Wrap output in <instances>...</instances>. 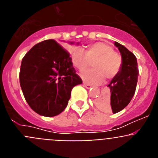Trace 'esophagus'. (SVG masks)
Instances as JSON below:
<instances>
[{
	"instance_id": "obj_1",
	"label": "esophagus",
	"mask_w": 158,
	"mask_h": 158,
	"mask_svg": "<svg viewBox=\"0 0 158 158\" xmlns=\"http://www.w3.org/2000/svg\"><path fill=\"white\" fill-rule=\"evenodd\" d=\"M83 85L85 86V87L86 89H90L92 87H93V86H92L91 85H89V84H85V83H84Z\"/></svg>"
}]
</instances>
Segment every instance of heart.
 Instances as JSON below:
<instances>
[{"label": "heart", "mask_w": 158, "mask_h": 158, "mask_svg": "<svg viewBox=\"0 0 158 158\" xmlns=\"http://www.w3.org/2000/svg\"><path fill=\"white\" fill-rule=\"evenodd\" d=\"M70 60L73 65L79 71L88 68L92 62L93 69L81 73L82 80L88 84H99L104 78L112 79L120 72L123 64L120 54L104 42L89 45L85 52L81 49H75L70 53Z\"/></svg>", "instance_id": "b5f03b06"}]
</instances>
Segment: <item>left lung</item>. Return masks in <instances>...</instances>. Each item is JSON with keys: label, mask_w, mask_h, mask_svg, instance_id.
Segmentation results:
<instances>
[{"label": "left lung", "mask_w": 158, "mask_h": 158, "mask_svg": "<svg viewBox=\"0 0 158 158\" xmlns=\"http://www.w3.org/2000/svg\"><path fill=\"white\" fill-rule=\"evenodd\" d=\"M115 46L121 54L122 68L107 85L110 88V94L96 100V104L103 111L117 113L128 105L135 95L139 69L133 53L117 42H115Z\"/></svg>", "instance_id": "obj_1"}]
</instances>
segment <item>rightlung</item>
<instances>
[{"mask_svg": "<svg viewBox=\"0 0 158 158\" xmlns=\"http://www.w3.org/2000/svg\"><path fill=\"white\" fill-rule=\"evenodd\" d=\"M19 83L31 108L40 115L53 117L64 111L73 88L82 81L69 54L55 40H47L37 43L25 54Z\"/></svg>", "mask_w": 158, "mask_h": 158, "instance_id": "add662e5", "label": "right lung"}]
</instances>
